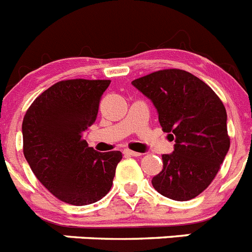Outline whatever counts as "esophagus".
Here are the masks:
<instances>
[{"mask_svg":"<svg viewBox=\"0 0 252 252\" xmlns=\"http://www.w3.org/2000/svg\"><path fill=\"white\" fill-rule=\"evenodd\" d=\"M124 154H125V155H130V157H140V155H141V154L137 153V151L128 150V149H125Z\"/></svg>","mask_w":252,"mask_h":252,"instance_id":"34e87169","label":"esophagus"}]
</instances>
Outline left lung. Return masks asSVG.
Returning <instances> with one entry per match:
<instances>
[{
	"label": "left lung",
	"mask_w": 252,
	"mask_h": 252,
	"mask_svg": "<svg viewBox=\"0 0 252 252\" xmlns=\"http://www.w3.org/2000/svg\"><path fill=\"white\" fill-rule=\"evenodd\" d=\"M131 84L153 102L160 126L175 140L173 153L161 155L162 169L153 187L174 201L197 197L230 149L223 103L203 81L180 69L159 70Z\"/></svg>",
	"instance_id": "1"
}]
</instances>
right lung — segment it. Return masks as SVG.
I'll return each instance as SVG.
<instances>
[{
  "label": "right lung",
  "instance_id": "1",
  "mask_svg": "<svg viewBox=\"0 0 252 252\" xmlns=\"http://www.w3.org/2000/svg\"><path fill=\"white\" fill-rule=\"evenodd\" d=\"M110 83L58 82L32 102L22 121L26 161L40 183L65 203H94L112 187L121 151L98 153L83 139Z\"/></svg>",
  "mask_w": 252,
  "mask_h": 252
}]
</instances>
